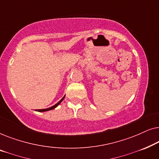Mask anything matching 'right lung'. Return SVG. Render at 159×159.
I'll return each mask as SVG.
<instances>
[{"instance_id":"right-lung-1","label":"right lung","mask_w":159,"mask_h":159,"mask_svg":"<svg viewBox=\"0 0 159 159\" xmlns=\"http://www.w3.org/2000/svg\"><path fill=\"white\" fill-rule=\"evenodd\" d=\"M65 98V96H64L62 98V99L60 101H58L57 103L56 104H55V105L54 106H51V107H50V108H45V109H37L36 111H40V112H43V111H49V110H52V109H54V108H55L56 107H57V106L59 105V104L61 103V101H63V100H64V98Z\"/></svg>"}]
</instances>
